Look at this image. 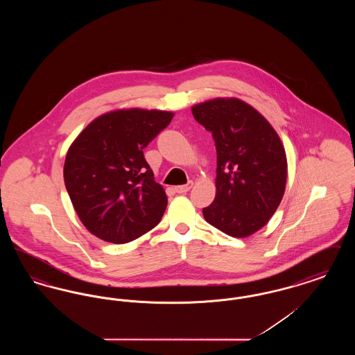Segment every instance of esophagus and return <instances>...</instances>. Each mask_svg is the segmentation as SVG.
<instances>
[{"label":"esophagus","mask_w":355,"mask_h":355,"mask_svg":"<svg viewBox=\"0 0 355 355\" xmlns=\"http://www.w3.org/2000/svg\"><path fill=\"white\" fill-rule=\"evenodd\" d=\"M191 186H193V182L190 181V182H187L186 185L175 186L174 190H175V193H178V194H184V193H187V191L191 189Z\"/></svg>","instance_id":"obj_1"}]
</instances>
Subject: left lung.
<instances>
[{"label": "left lung", "mask_w": 355, "mask_h": 355, "mask_svg": "<svg viewBox=\"0 0 355 355\" xmlns=\"http://www.w3.org/2000/svg\"><path fill=\"white\" fill-rule=\"evenodd\" d=\"M193 116L216 142V198L203 217L227 236L242 238L263 227L282 201L286 153L270 123L236 98L193 106Z\"/></svg>", "instance_id": "8db88e82"}]
</instances>
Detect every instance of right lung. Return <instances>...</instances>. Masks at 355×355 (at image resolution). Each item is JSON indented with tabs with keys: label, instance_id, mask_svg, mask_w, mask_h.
I'll return each mask as SVG.
<instances>
[{
	"label": "right lung",
	"instance_id": "1",
	"mask_svg": "<svg viewBox=\"0 0 355 355\" xmlns=\"http://www.w3.org/2000/svg\"><path fill=\"white\" fill-rule=\"evenodd\" d=\"M174 117L161 110H116L90 122L69 148L64 180L85 227L112 243L148 233L162 218L168 197L144 149Z\"/></svg>",
	"mask_w": 355,
	"mask_h": 355
}]
</instances>
